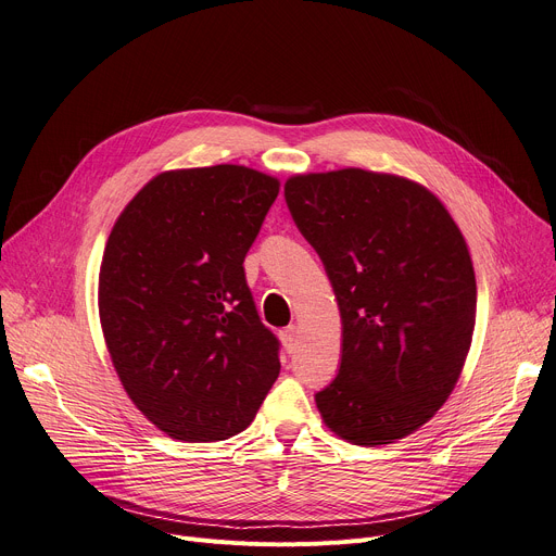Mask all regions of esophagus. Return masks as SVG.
<instances>
[{
	"label": "esophagus",
	"instance_id": "34e87169",
	"mask_svg": "<svg viewBox=\"0 0 556 556\" xmlns=\"http://www.w3.org/2000/svg\"><path fill=\"white\" fill-rule=\"evenodd\" d=\"M298 340H300V329L295 325H290L281 331V344L288 354H293L298 349Z\"/></svg>",
	"mask_w": 556,
	"mask_h": 556
}]
</instances>
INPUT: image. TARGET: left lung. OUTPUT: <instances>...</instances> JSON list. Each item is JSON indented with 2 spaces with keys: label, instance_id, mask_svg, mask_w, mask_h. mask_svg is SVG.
Returning <instances> with one entry per match:
<instances>
[{
  "label": "left lung",
  "instance_id": "obj_1",
  "mask_svg": "<svg viewBox=\"0 0 556 556\" xmlns=\"http://www.w3.org/2000/svg\"><path fill=\"white\" fill-rule=\"evenodd\" d=\"M288 210L323 258L342 319V361L315 394L325 426L356 446L413 434L446 403L469 356L476 273L444 202L394 173H298Z\"/></svg>",
  "mask_w": 556,
  "mask_h": 556
}]
</instances>
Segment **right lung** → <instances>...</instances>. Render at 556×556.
<instances>
[{"mask_svg": "<svg viewBox=\"0 0 556 556\" xmlns=\"http://www.w3.org/2000/svg\"><path fill=\"white\" fill-rule=\"evenodd\" d=\"M279 178L241 164L162 170L126 204L99 270V317L116 376L178 442L245 430L279 376L243 258Z\"/></svg>", "mask_w": 556, "mask_h": 556, "instance_id": "1", "label": "right lung"}]
</instances>
